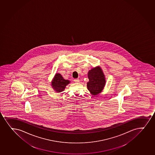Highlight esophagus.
<instances>
[{"label": "esophagus", "mask_w": 155, "mask_h": 155, "mask_svg": "<svg viewBox=\"0 0 155 155\" xmlns=\"http://www.w3.org/2000/svg\"><path fill=\"white\" fill-rule=\"evenodd\" d=\"M74 81H75V82H79V79H74Z\"/></svg>", "instance_id": "obj_1"}]
</instances>
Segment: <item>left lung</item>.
Wrapping results in <instances>:
<instances>
[{"label": "left lung", "mask_w": 155, "mask_h": 155, "mask_svg": "<svg viewBox=\"0 0 155 155\" xmlns=\"http://www.w3.org/2000/svg\"><path fill=\"white\" fill-rule=\"evenodd\" d=\"M89 81L87 84V90L91 94L97 95L101 93L105 86V75L100 66H97L89 70L87 73Z\"/></svg>", "instance_id": "left-lung-1"}]
</instances>
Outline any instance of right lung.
<instances>
[{
	"mask_svg": "<svg viewBox=\"0 0 155 155\" xmlns=\"http://www.w3.org/2000/svg\"><path fill=\"white\" fill-rule=\"evenodd\" d=\"M71 82L68 80L63 78L62 75L59 73H56L53 80L51 81V87L58 93L64 91L66 86Z\"/></svg>",
	"mask_w": 155,
	"mask_h": 155,
	"instance_id": "right-lung-1",
	"label": "right lung"
}]
</instances>
